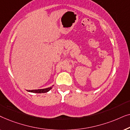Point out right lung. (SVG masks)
<instances>
[{"label":"right lung","mask_w":130,"mask_h":130,"mask_svg":"<svg viewBox=\"0 0 130 130\" xmlns=\"http://www.w3.org/2000/svg\"><path fill=\"white\" fill-rule=\"evenodd\" d=\"M54 85L51 86V87H49V88H45V89H35V90H27L28 92H31V93H46V92H48L50 91L51 89L53 88V87Z\"/></svg>","instance_id":"add662e5"}]
</instances>
